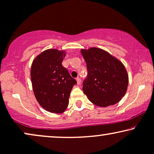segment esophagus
<instances>
[{"label":"esophagus","instance_id":"34e87169","mask_svg":"<svg viewBox=\"0 0 154 154\" xmlns=\"http://www.w3.org/2000/svg\"><path fill=\"white\" fill-rule=\"evenodd\" d=\"M76 80H77V85H80V84H81V79L79 78V77H77Z\"/></svg>","mask_w":154,"mask_h":154}]
</instances>
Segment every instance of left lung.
Listing matches in <instances>:
<instances>
[{
  "instance_id": "left-lung-1",
  "label": "left lung",
  "mask_w": 154,
  "mask_h": 154,
  "mask_svg": "<svg viewBox=\"0 0 154 154\" xmlns=\"http://www.w3.org/2000/svg\"><path fill=\"white\" fill-rule=\"evenodd\" d=\"M87 64V77L82 90L91 102L99 106L114 105L127 90L129 77L122 62L97 48L82 50Z\"/></svg>"
}]
</instances>
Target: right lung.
Returning a JSON list of instances; mask_svg holds the SVG:
<instances>
[{"mask_svg": "<svg viewBox=\"0 0 154 154\" xmlns=\"http://www.w3.org/2000/svg\"><path fill=\"white\" fill-rule=\"evenodd\" d=\"M64 51L47 50L36 57L30 71L32 89L37 101L45 109L60 114L67 108L69 97L77 81L62 65Z\"/></svg>", "mask_w": 154, "mask_h": 154, "instance_id": "1", "label": "right lung"}]
</instances>
